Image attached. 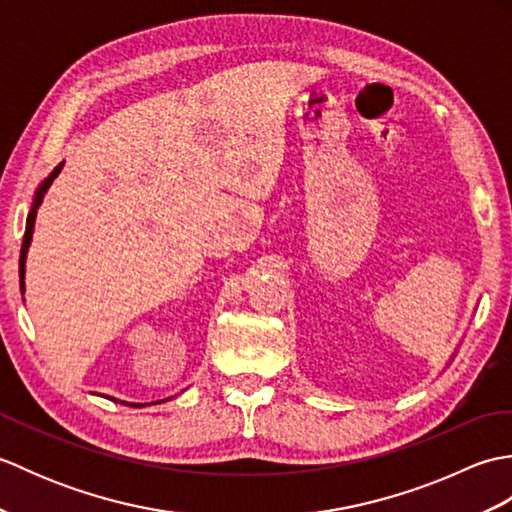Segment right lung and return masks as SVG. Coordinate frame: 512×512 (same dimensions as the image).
I'll return each mask as SVG.
<instances>
[{
    "label": "right lung",
    "instance_id": "1",
    "mask_svg": "<svg viewBox=\"0 0 512 512\" xmlns=\"http://www.w3.org/2000/svg\"><path fill=\"white\" fill-rule=\"evenodd\" d=\"M61 169H63V162H59L57 167H54V171L50 173V176L43 180L41 184H39V189L35 191V200H32V206H30V213H28V217H26V233H24V242H21V255H19V286H21V295H24V273H26V255H28V248H30V242H32V231H35V220H37V209L41 206V202H43V195L48 193V189H50V184L54 182V178L59 176L61 173ZM129 405L132 407H145V405H140V402H129ZM151 405H154V402H151Z\"/></svg>",
    "mask_w": 512,
    "mask_h": 512
}]
</instances>
